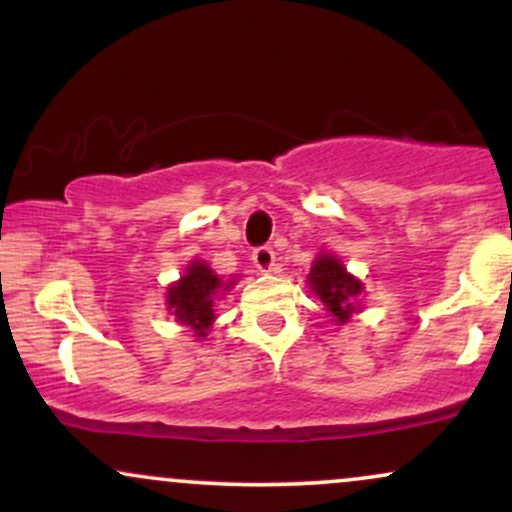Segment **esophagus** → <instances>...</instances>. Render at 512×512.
I'll return each instance as SVG.
<instances>
[{
    "instance_id": "34e87169",
    "label": "esophagus",
    "mask_w": 512,
    "mask_h": 512,
    "mask_svg": "<svg viewBox=\"0 0 512 512\" xmlns=\"http://www.w3.org/2000/svg\"><path fill=\"white\" fill-rule=\"evenodd\" d=\"M252 264H255L260 272H274L276 267V255L272 248H257L252 252Z\"/></svg>"
}]
</instances>
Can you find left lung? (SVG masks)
I'll use <instances>...</instances> for the list:
<instances>
[{"label": "left lung", "mask_w": 512, "mask_h": 512, "mask_svg": "<svg viewBox=\"0 0 512 512\" xmlns=\"http://www.w3.org/2000/svg\"><path fill=\"white\" fill-rule=\"evenodd\" d=\"M308 289L320 298L327 315L337 325H346L351 317L363 310V281L351 274L337 255L327 250H322L313 260L308 274Z\"/></svg>", "instance_id": "left-lung-1"}]
</instances>
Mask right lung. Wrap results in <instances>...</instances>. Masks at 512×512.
Returning <instances> with one entry per match:
<instances>
[{
  "instance_id": "right-lung-1",
  "label": "right lung",
  "mask_w": 512,
  "mask_h": 512,
  "mask_svg": "<svg viewBox=\"0 0 512 512\" xmlns=\"http://www.w3.org/2000/svg\"><path fill=\"white\" fill-rule=\"evenodd\" d=\"M238 279H221L204 260H192L185 274L168 286L166 308L180 325L190 327L192 337L202 342L216 320V301L226 296Z\"/></svg>"
}]
</instances>
